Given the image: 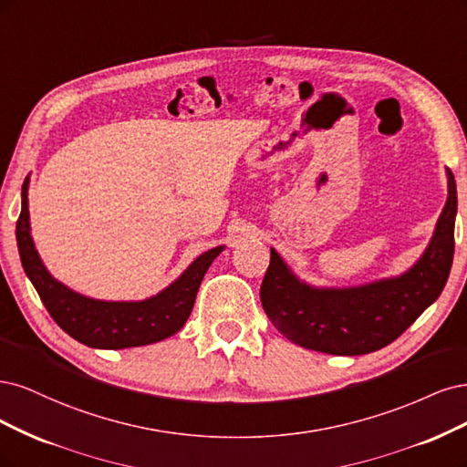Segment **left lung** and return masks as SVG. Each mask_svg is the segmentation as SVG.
<instances>
[{
	"label": "left lung",
	"mask_w": 467,
	"mask_h": 467,
	"mask_svg": "<svg viewBox=\"0 0 467 467\" xmlns=\"http://www.w3.org/2000/svg\"><path fill=\"white\" fill-rule=\"evenodd\" d=\"M448 198L423 255L398 277L327 289L300 281L272 248L260 298L267 318L289 341L327 355H367L398 339L441 296L454 258L458 212L450 169Z\"/></svg>",
	"instance_id": "8db88e82"
}]
</instances>
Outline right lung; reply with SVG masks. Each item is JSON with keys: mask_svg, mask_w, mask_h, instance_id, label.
<instances>
[{"mask_svg": "<svg viewBox=\"0 0 467 467\" xmlns=\"http://www.w3.org/2000/svg\"><path fill=\"white\" fill-rule=\"evenodd\" d=\"M26 193L28 176L23 182L21 215L17 221L21 264L44 306L66 334L95 349H126L167 339L186 324L202 279L224 246L203 252L182 275L151 298L130 303L88 298L56 281L44 267L31 236Z\"/></svg>", "mask_w": 467, "mask_h": 467, "instance_id": "obj_1", "label": "right lung"}]
</instances>
